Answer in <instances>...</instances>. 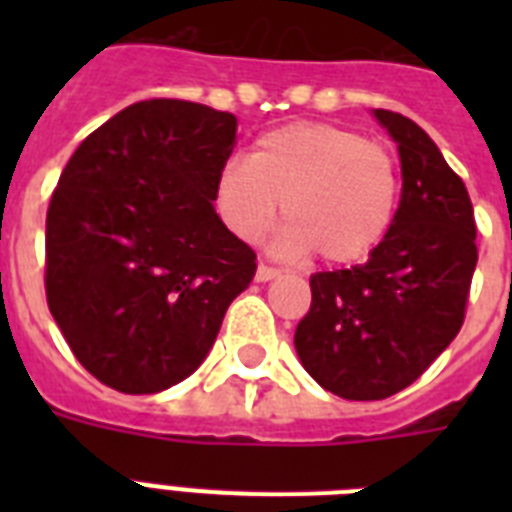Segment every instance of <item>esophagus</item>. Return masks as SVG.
<instances>
[{
	"instance_id": "1",
	"label": "esophagus",
	"mask_w": 512,
	"mask_h": 512,
	"mask_svg": "<svg viewBox=\"0 0 512 512\" xmlns=\"http://www.w3.org/2000/svg\"><path fill=\"white\" fill-rule=\"evenodd\" d=\"M279 268H273V265H268V263H260L257 265V281H271V279H276V276H279Z\"/></svg>"
}]
</instances>
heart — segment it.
Segmentation results:
<instances>
[{
  "label": "heart",
  "mask_w": 512,
  "mask_h": 512,
  "mask_svg": "<svg viewBox=\"0 0 512 512\" xmlns=\"http://www.w3.org/2000/svg\"><path fill=\"white\" fill-rule=\"evenodd\" d=\"M281 212L284 247L324 263H356L388 233L398 207L390 151L335 124L297 122L265 132L247 162L217 172L215 204L239 239L257 241Z\"/></svg>",
  "instance_id": "b5f03b06"
}]
</instances>
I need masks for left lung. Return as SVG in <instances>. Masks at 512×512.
Instances as JSON below:
<instances>
[{
    "label": "left lung",
    "instance_id": "obj_1",
    "mask_svg": "<svg viewBox=\"0 0 512 512\" xmlns=\"http://www.w3.org/2000/svg\"><path fill=\"white\" fill-rule=\"evenodd\" d=\"M398 143L401 204L369 260L311 276L295 348L321 388L380 401L409 388L457 337L478 263L462 177L412 119L377 108Z\"/></svg>",
    "mask_w": 512,
    "mask_h": 512
}]
</instances>
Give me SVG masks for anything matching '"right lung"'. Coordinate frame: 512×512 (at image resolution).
Masks as SVG:
<instances>
[{"mask_svg":"<svg viewBox=\"0 0 512 512\" xmlns=\"http://www.w3.org/2000/svg\"><path fill=\"white\" fill-rule=\"evenodd\" d=\"M236 116L191 100L132 103L82 140L52 191L44 292L76 361L122 393L196 372L255 252L217 217Z\"/></svg>","mask_w":512,"mask_h":512,"instance_id":"obj_1","label":"right lung"}]
</instances>
